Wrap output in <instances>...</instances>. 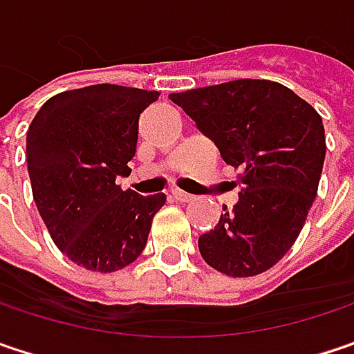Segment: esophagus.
<instances>
[{
    "instance_id": "esophagus-1",
    "label": "esophagus",
    "mask_w": 354,
    "mask_h": 354,
    "mask_svg": "<svg viewBox=\"0 0 354 354\" xmlns=\"http://www.w3.org/2000/svg\"><path fill=\"white\" fill-rule=\"evenodd\" d=\"M172 196H174L176 201H180V203H188V201H192V198H194L192 194H188V192H184V190H178V188L172 190Z\"/></svg>"
}]
</instances>
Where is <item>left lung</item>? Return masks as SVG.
<instances>
[{
    "label": "left lung",
    "instance_id": "8db88e82",
    "mask_svg": "<svg viewBox=\"0 0 354 354\" xmlns=\"http://www.w3.org/2000/svg\"><path fill=\"white\" fill-rule=\"evenodd\" d=\"M196 127L241 168L239 203L198 237L210 268L233 277L268 272L298 239L326 156L322 117L288 86L239 81L172 93Z\"/></svg>",
    "mask_w": 354,
    "mask_h": 354
}]
</instances>
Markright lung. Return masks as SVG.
Segmentation results:
<instances>
[{"label":"right lung","mask_w":354,"mask_h":354,"mask_svg":"<svg viewBox=\"0 0 354 354\" xmlns=\"http://www.w3.org/2000/svg\"><path fill=\"white\" fill-rule=\"evenodd\" d=\"M156 91L93 84L58 93L36 113L26 158L32 194L56 247L91 272H117L140 257L164 192L123 190L136 156L140 113Z\"/></svg>","instance_id":"add662e5"}]
</instances>
